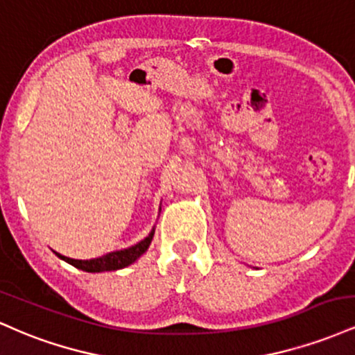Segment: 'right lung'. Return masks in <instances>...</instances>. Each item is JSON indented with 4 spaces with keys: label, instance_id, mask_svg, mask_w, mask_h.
Returning <instances> with one entry per match:
<instances>
[{
    "label": "right lung",
    "instance_id": "1",
    "mask_svg": "<svg viewBox=\"0 0 355 355\" xmlns=\"http://www.w3.org/2000/svg\"><path fill=\"white\" fill-rule=\"evenodd\" d=\"M152 239H153V232L145 240H141L140 243H137V245L125 248V250L112 252V254H107L103 257H98V259H92V260H75V259H68V257H63L60 254L56 255H58L60 259H63L64 262L71 263L73 267L80 268V270H85V272L118 270V268H123L126 266H130V263H133L138 257L145 254V250L150 247V243H152Z\"/></svg>",
    "mask_w": 355,
    "mask_h": 355
}]
</instances>
